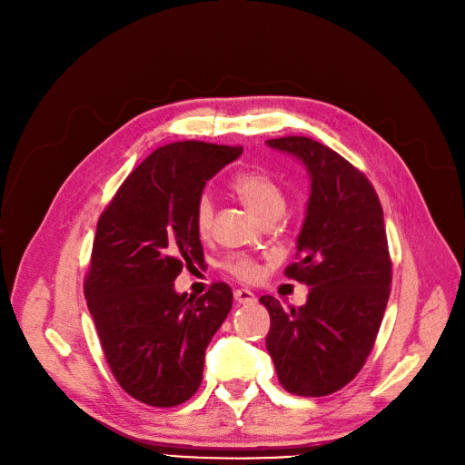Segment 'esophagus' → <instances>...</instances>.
<instances>
[{"instance_id":"obj_1","label":"esophagus","mask_w":465,"mask_h":465,"mask_svg":"<svg viewBox=\"0 0 465 465\" xmlns=\"http://www.w3.org/2000/svg\"><path fill=\"white\" fill-rule=\"evenodd\" d=\"M233 298L237 303H254L256 302V296L252 294L251 290H245V288H237L233 292Z\"/></svg>"}]
</instances>
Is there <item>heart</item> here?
Segmentation results:
<instances>
[{"mask_svg": "<svg viewBox=\"0 0 465 465\" xmlns=\"http://www.w3.org/2000/svg\"><path fill=\"white\" fill-rule=\"evenodd\" d=\"M232 188L239 198L263 220L279 216L284 211L282 188L272 175L263 173V171H258V169L241 171V173L233 177ZM213 216H214L213 198L207 192H203L200 193V198L195 202V209H193V226L200 235H207L211 232ZM223 265L228 273H232L239 281L251 282V281H256L260 275L258 263L241 254L228 256L223 262Z\"/></svg>", "mask_w": 465, "mask_h": 465, "instance_id": "obj_1", "label": "heart"}]
</instances>
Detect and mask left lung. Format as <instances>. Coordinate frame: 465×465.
Returning a JSON list of instances; mask_svg holds the SVG:
<instances>
[{"label":"left lung","mask_w":465,"mask_h":465,"mask_svg":"<svg viewBox=\"0 0 465 465\" xmlns=\"http://www.w3.org/2000/svg\"><path fill=\"white\" fill-rule=\"evenodd\" d=\"M267 144L305 163L311 195L298 262L284 270L307 284V303L284 311L260 298L272 316L265 347L286 392L321 398L349 384L375 345L392 282L382 207L370 179L330 146L303 135Z\"/></svg>","instance_id":"left-lung-1"}]
</instances>
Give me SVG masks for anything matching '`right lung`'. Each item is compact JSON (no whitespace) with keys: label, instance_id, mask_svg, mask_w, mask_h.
Segmentation results:
<instances>
[{"label":"right lung","instance_id":"1","mask_svg":"<svg viewBox=\"0 0 465 465\" xmlns=\"http://www.w3.org/2000/svg\"><path fill=\"white\" fill-rule=\"evenodd\" d=\"M242 146L179 141L144 158L97 220L84 296L109 370L141 403L175 407L202 384L205 349L233 303L214 282L177 294L183 265L203 263L193 209L205 183Z\"/></svg>","mask_w":465,"mask_h":465}]
</instances>
